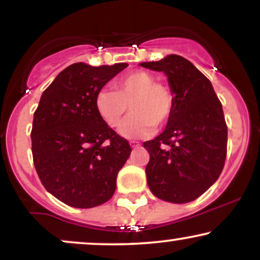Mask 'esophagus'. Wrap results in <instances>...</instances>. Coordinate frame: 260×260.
Returning <instances> with one entry per match:
<instances>
[{
    "label": "esophagus",
    "instance_id": "34e87169",
    "mask_svg": "<svg viewBox=\"0 0 260 260\" xmlns=\"http://www.w3.org/2000/svg\"><path fill=\"white\" fill-rule=\"evenodd\" d=\"M129 145H131V147H132V148H138V147H140V143L137 142V140H131Z\"/></svg>",
    "mask_w": 260,
    "mask_h": 260
}]
</instances>
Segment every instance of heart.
Here are the masks:
<instances>
[{"label":"heart","instance_id":"heart-1","mask_svg":"<svg viewBox=\"0 0 260 260\" xmlns=\"http://www.w3.org/2000/svg\"><path fill=\"white\" fill-rule=\"evenodd\" d=\"M115 91L104 89L98 92L95 107L109 127H117L131 107L120 127L124 138H148L153 136L155 126H164L174 111V95L168 85L157 83L153 74L136 71L116 80Z\"/></svg>","mask_w":260,"mask_h":260}]
</instances>
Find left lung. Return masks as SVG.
<instances>
[{"mask_svg": "<svg viewBox=\"0 0 260 260\" xmlns=\"http://www.w3.org/2000/svg\"><path fill=\"white\" fill-rule=\"evenodd\" d=\"M140 66L168 76L175 101L165 131L143 143L150 155L148 186L162 201L192 202L213 186L225 165L228 126L222 105L210 80L182 56Z\"/></svg>", "mask_w": 260, "mask_h": 260, "instance_id": "obj_1", "label": "left lung"}]
</instances>
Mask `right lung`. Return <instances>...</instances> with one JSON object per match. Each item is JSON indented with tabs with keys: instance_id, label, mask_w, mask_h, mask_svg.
I'll list each match as a JSON object with an SVG mask.
<instances>
[{
	"instance_id": "right-lung-1",
	"label": "right lung",
	"mask_w": 260,
	"mask_h": 260,
	"mask_svg": "<svg viewBox=\"0 0 260 260\" xmlns=\"http://www.w3.org/2000/svg\"><path fill=\"white\" fill-rule=\"evenodd\" d=\"M127 66H68L35 110L30 134L35 170L47 192L70 207L94 208L109 201L132 151L95 107L98 92Z\"/></svg>"
}]
</instances>
